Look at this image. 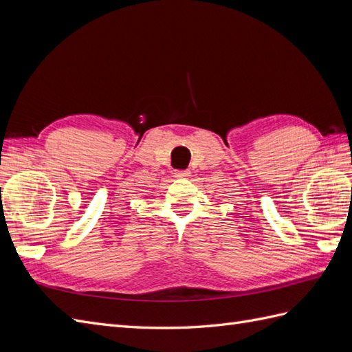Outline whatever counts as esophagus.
Listing matches in <instances>:
<instances>
[{"label":"esophagus","mask_w":352,"mask_h":352,"mask_svg":"<svg viewBox=\"0 0 352 352\" xmlns=\"http://www.w3.org/2000/svg\"><path fill=\"white\" fill-rule=\"evenodd\" d=\"M175 176H176L177 179H186V177L190 176V172H189V170H176Z\"/></svg>","instance_id":"esophagus-1"}]
</instances>
